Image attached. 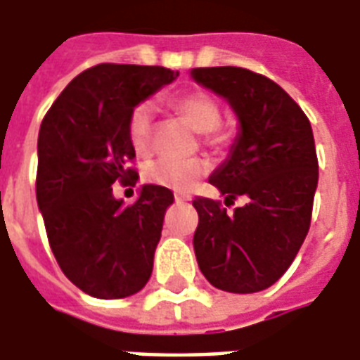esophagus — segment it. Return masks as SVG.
<instances>
[{"mask_svg": "<svg viewBox=\"0 0 360 360\" xmlns=\"http://www.w3.org/2000/svg\"><path fill=\"white\" fill-rule=\"evenodd\" d=\"M191 200V197H187V195H175V202L177 205H183V202H188Z\"/></svg>", "mask_w": 360, "mask_h": 360, "instance_id": "obj_1", "label": "esophagus"}]
</instances>
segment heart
Here are the masks:
<instances>
[{"instance_id": "obj_1", "label": "heart", "mask_w": 360, "mask_h": 360, "mask_svg": "<svg viewBox=\"0 0 360 360\" xmlns=\"http://www.w3.org/2000/svg\"><path fill=\"white\" fill-rule=\"evenodd\" d=\"M173 109L193 124L195 130L205 132L212 142H226L228 130L220 127L222 112L220 105L210 93L191 91L173 99ZM154 130V107L150 101L138 103L128 117V138L138 152H146L152 144ZM208 163L205 160H181L172 155H162L146 163L144 179L152 185L172 191H188L205 173Z\"/></svg>"}]
</instances>
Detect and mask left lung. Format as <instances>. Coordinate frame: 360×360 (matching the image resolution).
I'll use <instances>...</instances> for the list:
<instances>
[{
  "mask_svg": "<svg viewBox=\"0 0 360 360\" xmlns=\"http://www.w3.org/2000/svg\"><path fill=\"white\" fill-rule=\"evenodd\" d=\"M198 85L230 103L240 132L226 162L210 175L226 206L197 197L193 248L198 269L220 290L250 294L275 285L310 230L318 158L308 117L265 75L245 68H195Z\"/></svg>",
  "mask_w": 360,
  "mask_h": 360,
  "instance_id": "left-lung-1",
  "label": "left lung"
}]
</instances>
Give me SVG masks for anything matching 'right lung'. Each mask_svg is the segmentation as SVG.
Returning a JSON list of instances; mask_svg holds the SVG:
<instances>
[{"label":"right lung","instance_id":"1","mask_svg":"<svg viewBox=\"0 0 360 360\" xmlns=\"http://www.w3.org/2000/svg\"><path fill=\"white\" fill-rule=\"evenodd\" d=\"M179 72L162 66L99 64L60 93L39 132L37 202L50 250L85 294L112 300L142 290L154 269L169 188L142 185L124 206L112 185H136L128 117Z\"/></svg>","mask_w":360,"mask_h":360}]
</instances>
